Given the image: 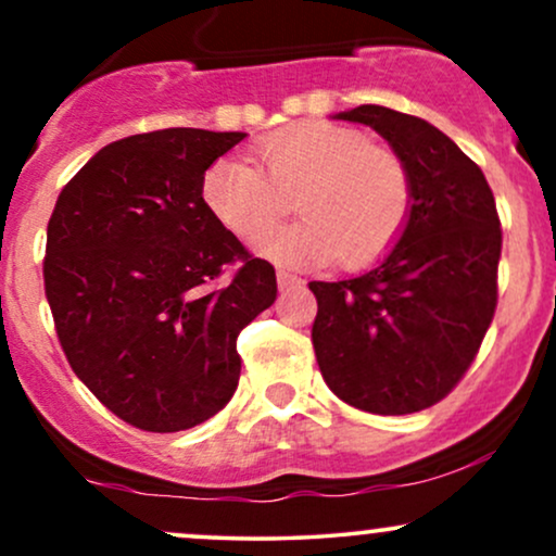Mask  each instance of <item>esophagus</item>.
Masks as SVG:
<instances>
[{"label": "esophagus", "mask_w": 556, "mask_h": 556, "mask_svg": "<svg viewBox=\"0 0 556 556\" xmlns=\"http://www.w3.org/2000/svg\"><path fill=\"white\" fill-rule=\"evenodd\" d=\"M277 285H279V290H292V287L303 285V279H300L298 274H290V271L279 269L277 271Z\"/></svg>", "instance_id": "1"}]
</instances>
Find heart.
<instances>
[{
  "label": "heart",
  "mask_w": 556,
  "mask_h": 556,
  "mask_svg": "<svg viewBox=\"0 0 556 556\" xmlns=\"http://www.w3.org/2000/svg\"><path fill=\"white\" fill-rule=\"evenodd\" d=\"M264 169L248 159H219L203 175V201L240 240H256L296 195L306 216L298 226L266 231L264 256L285 264L344 266L379 258L410 216L413 185L394 151L368 143L353 127L303 123L258 146Z\"/></svg>",
  "instance_id": "b5f03b06"
}]
</instances>
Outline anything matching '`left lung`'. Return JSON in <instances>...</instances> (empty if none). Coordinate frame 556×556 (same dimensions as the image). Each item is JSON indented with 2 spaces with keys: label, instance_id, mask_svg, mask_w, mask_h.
Masks as SVG:
<instances>
[{
  "label": "left lung",
  "instance_id": "1",
  "mask_svg": "<svg viewBox=\"0 0 556 556\" xmlns=\"http://www.w3.org/2000/svg\"><path fill=\"white\" fill-rule=\"evenodd\" d=\"M379 132L405 162L410 216L368 271L311 282L324 381L376 416H407L452 392L496 308L502 229L478 164L426 119L379 104L334 114Z\"/></svg>",
  "mask_w": 556,
  "mask_h": 556
}]
</instances>
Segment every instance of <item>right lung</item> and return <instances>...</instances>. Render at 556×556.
Returning <instances> with one entry per match:
<instances>
[{
	"instance_id": "add662e5",
	"label": "right lung",
	"mask_w": 556,
	"mask_h": 556,
	"mask_svg": "<svg viewBox=\"0 0 556 556\" xmlns=\"http://www.w3.org/2000/svg\"><path fill=\"white\" fill-rule=\"evenodd\" d=\"M245 132L167 127L104 146L47 227L43 287L78 379L143 431L193 429L238 389V334L277 298L274 266L203 201ZM241 269L222 283L220 269Z\"/></svg>"
}]
</instances>
